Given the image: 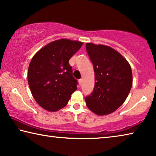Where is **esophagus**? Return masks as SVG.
I'll return each instance as SVG.
<instances>
[{
	"label": "esophagus",
	"instance_id": "obj_1",
	"mask_svg": "<svg viewBox=\"0 0 156 156\" xmlns=\"http://www.w3.org/2000/svg\"><path fill=\"white\" fill-rule=\"evenodd\" d=\"M82 81H83V80H82V79H80V80H79V82H80V85H81V83H82Z\"/></svg>",
	"mask_w": 156,
	"mask_h": 156
}]
</instances>
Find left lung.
<instances>
[{
  "label": "left lung",
  "instance_id": "left-lung-1",
  "mask_svg": "<svg viewBox=\"0 0 156 156\" xmlns=\"http://www.w3.org/2000/svg\"><path fill=\"white\" fill-rule=\"evenodd\" d=\"M86 50L93 64L95 88L86 104L98 115L113 113L123 104L133 84L131 66L123 56L104 45L87 43Z\"/></svg>",
  "mask_w": 156,
  "mask_h": 156
}]
</instances>
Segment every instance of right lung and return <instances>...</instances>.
I'll list each match as a JSON object with an SVG mask.
<instances>
[{
    "label": "right lung",
    "mask_w": 156,
    "mask_h": 156,
    "mask_svg": "<svg viewBox=\"0 0 156 156\" xmlns=\"http://www.w3.org/2000/svg\"><path fill=\"white\" fill-rule=\"evenodd\" d=\"M83 42L58 39L40 49L32 57L27 71V81L33 98L40 106L55 112L66 106L77 89L69 60Z\"/></svg>",
    "instance_id": "obj_1"
}]
</instances>
